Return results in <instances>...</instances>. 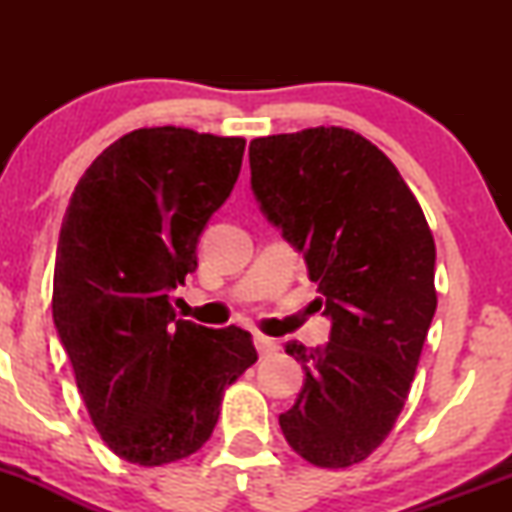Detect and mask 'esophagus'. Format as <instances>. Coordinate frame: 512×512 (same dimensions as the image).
Wrapping results in <instances>:
<instances>
[{"label":"esophagus","mask_w":512,"mask_h":512,"mask_svg":"<svg viewBox=\"0 0 512 512\" xmlns=\"http://www.w3.org/2000/svg\"><path fill=\"white\" fill-rule=\"evenodd\" d=\"M252 342H255L257 354H260L262 358L264 356H272V354H276V351H279V344H276L274 339L262 337V334H255V337H252Z\"/></svg>","instance_id":"1"}]
</instances>
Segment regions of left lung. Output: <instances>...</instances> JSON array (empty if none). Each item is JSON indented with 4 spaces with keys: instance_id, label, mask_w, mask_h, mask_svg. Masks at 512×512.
I'll list each match as a JSON object with an SVG mask.
<instances>
[{
    "instance_id": "obj_1",
    "label": "left lung",
    "mask_w": 512,
    "mask_h": 512,
    "mask_svg": "<svg viewBox=\"0 0 512 512\" xmlns=\"http://www.w3.org/2000/svg\"><path fill=\"white\" fill-rule=\"evenodd\" d=\"M250 175L332 320L325 346L286 344L305 383L279 426L315 467H351L383 443L407 402L438 305L431 228L395 163L351 129L252 139Z\"/></svg>"
}]
</instances>
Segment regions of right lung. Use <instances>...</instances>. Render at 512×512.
Masks as SVG:
<instances>
[{
	"label": "right lung",
	"mask_w": 512,
	"mask_h": 512,
	"mask_svg": "<svg viewBox=\"0 0 512 512\" xmlns=\"http://www.w3.org/2000/svg\"><path fill=\"white\" fill-rule=\"evenodd\" d=\"M243 137L134 129L81 175L64 214L52 320L110 450L142 467L190 457L223 390L257 361L250 332L178 320L168 293L236 185Z\"/></svg>",
	"instance_id": "obj_1"
}]
</instances>
